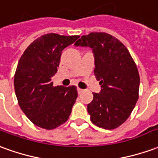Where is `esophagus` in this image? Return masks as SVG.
Segmentation results:
<instances>
[{"label":"esophagus","mask_w":158,"mask_h":158,"mask_svg":"<svg viewBox=\"0 0 158 158\" xmlns=\"http://www.w3.org/2000/svg\"><path fill=\"white\" fill-rule=\"evenodd\" d=\"M77 90H78V93H79V94H81V93L84 92V89H80V88H78V89H77Z\"/></svg>","instance_id":"34e87169"}]
</instances>
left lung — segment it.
<instances>
[{"label": "left lung", "instance_id": "obj_1", "mask_svg": "<svg viewBox=\"0 0 158 158\" xmlns=\"http://www.w3.org/2000/svg\"><path fill=\"white\" fill-rule=\"evenodd\" d=\"M74 45L89 47L95 58V75L101 91L93 93L87 110L91 122L113 129L128 119L139 98V76L128 49L106 33L83 35Z\"/></svg>", "mask_w": 158, "mask_h": 158}]
</instances>
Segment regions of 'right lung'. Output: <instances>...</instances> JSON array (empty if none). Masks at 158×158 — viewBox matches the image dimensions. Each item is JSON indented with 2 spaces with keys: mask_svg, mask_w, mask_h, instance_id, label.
Masks as SVG:
<instances>
[{
  "mask_svg": "<svg viewBox=\"0 0 158 158\" xmlns=\"http://www.w3.org/2000/svg\"><path fill=\"white\" fill-rule=\"evenodd\" d=\"M79 35L46 34L33 41L19 60L14 89L19 106L42 129H56L69 119L78 96L76 86H53L62 50Z\"/></svg>",
  "mask_w": 158,
  "mask_h": 158,
  "instance_id": "right-lung-1",
  "label": "right lung"
}]
</instances>
